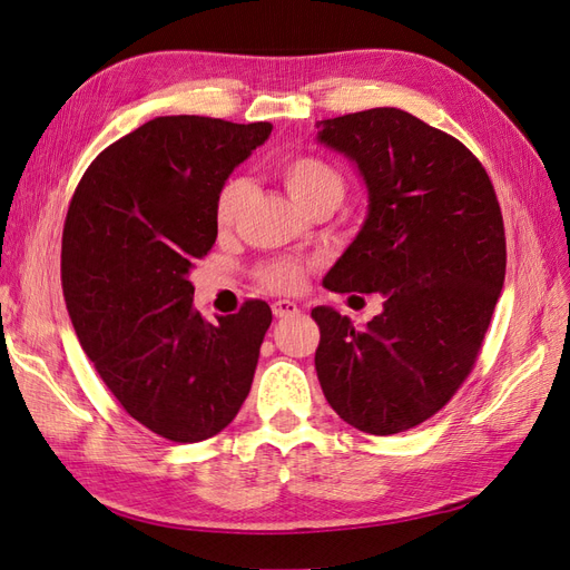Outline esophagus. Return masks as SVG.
I'll return each instance as SVG.
<instances>
[{
	"label": "esophagus",
	"instance_id": "obj_1",
	"mask_svg": "<svg viewBox=\"0 0 570 570\" xmlns=\"http://www.w3.org/2000/svg\"><path fill=\"white\" fill-rule=\"evenodd\" d=\"M271 308H273V316L275 318H287V316H295L299 312V306L295 302H289V299L273 302Z\"/></svg>",
	"mask_w": 570,
	"mask_h": 570
}]
</instances>
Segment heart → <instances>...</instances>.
<instances>
[{"mask_svg": "<svg viewBox=\"0 0 570 570\" xmlns=\"http://www.w3.org/2000/svg\"><path fill=\"white\" fill-rule=\"evenodd\" d=\"M275 174H278L289 197L295 199L302 209H308V206H314L318 199L327 195H342V176L337 174V168L312 151L283 154V157L275 161ZM247 193L249 187L243 178H228L220 185L214 204V220L220 230L233 226L247 199ZM304 273V264L292 262V258H275V262L256 266L254 278L266 289L292 292L302 285Z\"/></svg>", "mask_w": 570, "mask_h": 570, "instance_id": "obj_1", "label": "heart"}]
</instances>
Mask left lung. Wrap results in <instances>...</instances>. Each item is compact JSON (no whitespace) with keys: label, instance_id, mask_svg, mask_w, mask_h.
Instances as JSON below:
<instances>
[{"label":"left lung","instance_id":"obj_1","mask_svg":"<svg viewBox=\"0 0 570 570\" xmlns=\"http://www.w3.org/2000/svg\"><path fill=\"white\" fill-rule=\"evenodd\" d=\"M318 140L358 166L371 202L323 285L385 297L366 331L314 308L318 381L342 421L404 433L435 416L475 366L507 273L502 209L475 154L409 111L323 120Z\"/></svg>","mask_w":570,"mask_h":570}]
</instances>
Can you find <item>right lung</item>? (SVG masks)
<instances>
[{"label": "right lung", "instance_id": "right-lung-1", "mask_svg": "<svg viewBox=\"0 0 570 570\" xmlns=\"http://www.w3.org/2000/svg\"><path fill=\"white\" fill-rule=\"evenodd\" d=\"M271 124L159 116L85 170L61 237V287L85 354L130 416L170 442L220 433L247 400L271 306L209 323L187 281L212 252L214 204Z\"/></svg>", "mask_w": 570, "mask_h": 570}]
</instances>
